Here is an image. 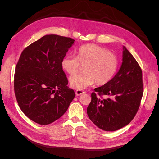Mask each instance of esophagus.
<instances>
[{
    "label": "esophagus",
    "instance_id": "34e87169",
    "mask_svg": "<svg viewBox=\"0 0 159 159\" xmlns=\"http://www.w3.org/2000/svg\"><path fill=\"white\" fill-rule=\"evenodd\" d=\"M84 93H85V91H83V90H81V89H78V90L75 91V95H76L77 96H80V95H81L84 94Z\"/></svg>",
    "mask_w": 159,
    "mask_h": 159
}]
</instances>
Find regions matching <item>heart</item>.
<instances>
[{
  "instance_id": "obj_1",
  "label": "heart",
  "mask_w": 159,
  "mask_h": 159,
  "mask_svg": "<svg viewBox=\"0 0 159 159\" xmlns=\"http://www.w3.org/2000/svg\"><path fill=\"white\" fill-rule=\"evenodd\" d=\"M85 67L83 75H71L69 81L72 88L84 89L93 85L102 86L111 80L117 71L116 55L105 48L93 44L81 46L77 56L67 55L61 60V68L69 74H74L80 67Z\"/></svg>"
}]
</instances>
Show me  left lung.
Wrapping results in <instances>:
<instances>
[{"instance_id": "1", "label": "left lung", "mask_w": 159, "mask_h": 159, "mask_svg": "<svg viewBox=\"0 0 159 159\" xmlns=\"http://www.w3.org/2000/svg\"><path fill=\"white\" fill-rule=\"evenodd\" d=\"M119 71L108 84L95 88L87 109L89 118L96 126L114 131L126 126L135 116L143 94L141 67L125 47ZM113 98L102 99V95Z\"/></svg>"}]
</instances>
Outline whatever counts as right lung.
Wrapping results in <instances>:
<instances>
[{"label": "right lung", "mask_w": 159, "mask_h": 159, "mask_svg": "<svg viewBox=\"0 0 159 159\" xmlns=\"http://www.w3.org/2000/svg\"><path fill=\"white\" fill-rule=\"evenodd\" d=\"M74 41L46 35L27 46L20 56L14 74V93L22 111L36 123L56 121L75 97L61 68V60Z\"/></svg>", "instance_id": "right-lung-1"}]
</instances>
